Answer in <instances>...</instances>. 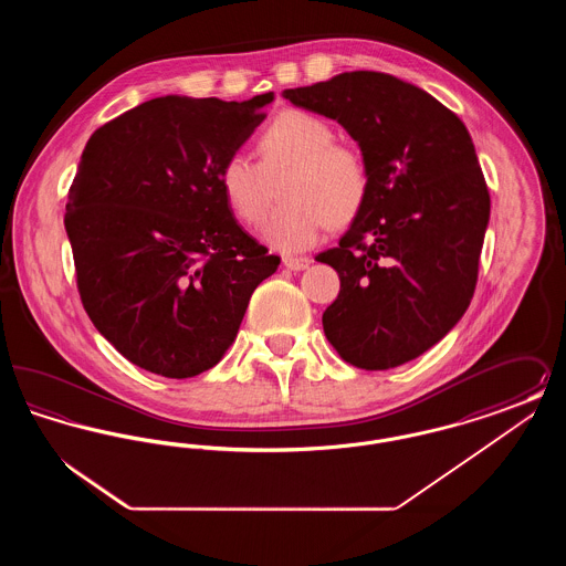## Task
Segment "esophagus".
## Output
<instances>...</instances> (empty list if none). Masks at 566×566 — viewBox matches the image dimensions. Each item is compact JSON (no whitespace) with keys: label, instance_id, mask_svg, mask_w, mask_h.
Listing matches in <instances>:
<instances>
[{"label":"esophagus","instance_id":"34e87169","mask_svg":"<svg viewBox=\"0 0 566 566\" xmlns=\"http://www.w3.org/2000/svg\"><path fill=\"white\" fill-rule=\"evenodd\" d=\"M282 263H284L286 270L301 271L305 270L312 261L307 256H284Z\"/></svg>","mask_w":566,"mask_h":566}]
</instances>
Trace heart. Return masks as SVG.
<instances>
[{"label":"heart","mask_w":566,"mask_h":566,"mask_svg":"<svg viewBox=\"0 0 566 566\" xmlns=\"http://www.w3.org/2000/svg\"><path fill=\"white\" fill-rule=\"evenodd\" d=\"M259 161L231 153L218 169V185L231 212L256 227L268 216L273 180L284 199L263 229L280 252H301L326 227H346L363 212L371 190V165L352 144L335 142V129L312 112L284 109L256 137Z\"/></svg>","instance_id":"obj_1"}]
</instances>
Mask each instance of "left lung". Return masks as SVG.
I'll return each mask as SVG.
<instances>
[{
  "label": "left lung",
  "mask_w": 566,
  "mask_h": 566,
  "mask_svg": "<svg viewBox=\"0 0 566 566\" xmlns=\"http://www.w3.org/2000/svg\"><path fill=\"white\" fill-rule=\"evenodd\" d=\"M284 97L344 125L371 165L363 212L316 256L342 282L324 335L358 369L399 367L443 339L475 293L490 192L471 135L429 93L379 72Z\"/></svg>",
  "instance_id": "8db88e82"
}]
</instances>
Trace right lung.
Wrapping results in <instances>:
<instances>
[{"mask_svg":"<svg viewBox=\"0 0 566 566\" xmlns=\"http://www.w3.org/2000/svg\"><path fill=\"white\" fill-rule=\"evenodd\" d=\"M248 102L165 95L99 127L67 192L82 305L137 367L185 379L235 342L254 289L280 256L238 224L218 169L263 123Z\"/></svg>","mask_w":566,"mask_h":566,"instance_id":"add662e5","label":"right lung"}]
</instances>
